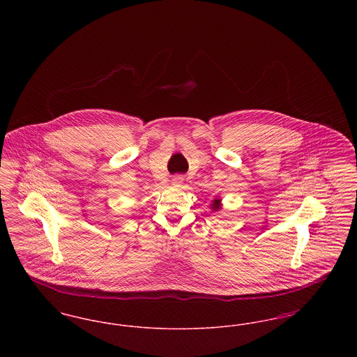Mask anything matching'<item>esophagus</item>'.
I'll use <instances>...</instances> for the list:
<instances>
[{"mask_svg": "<svg viewBox=\"0 0 357 357\" xmlns=\"http://www.w3.org/2000/svg\"><path fill=\"white\" fill-rule=\"evenodd\" d=\"M182 181H183V178H182V176H179V175H176V176H174V178H172V185L179 186V185L182 183Z\"/></svg>", "mask_w": 357, "mask_h": 357, "instance_id": "obj_1", "label": "esophagus"}]
</instances>
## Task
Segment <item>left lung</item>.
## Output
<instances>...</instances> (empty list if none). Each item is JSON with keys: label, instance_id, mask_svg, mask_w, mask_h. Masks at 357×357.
Segmentation results:
<instances>
[{"label": "left lung", "instance_id": "obj_1", "mask_svg": "<svg viewBox=\"0 0 357 357\" xmlns=\"http://www.w3.org/2000/svg\"><path fill=\"white\" fill-rule=\"evenodd\" d=\"M211 208H213L214 211H218V210L221 208V199H214L213 204H211Z\"/></svg>", "mask_w": 357, "mask_h": 357}]
</instances>
